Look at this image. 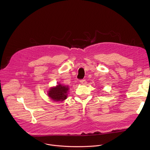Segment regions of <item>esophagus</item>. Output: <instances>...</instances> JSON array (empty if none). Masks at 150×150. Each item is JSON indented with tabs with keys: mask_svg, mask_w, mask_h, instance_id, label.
Listing matches in <instances>:
<instances>
[{
	"mask_svg": "<svg viewBox=\"0 0 150 150\" xmlns=\"http://www.w3.org/2000/svg\"><path fill=\"white\" fill-rule=\"evenodd\" d=\"M79 82H80L81 83H82V84H83V85H85V83H87V81H85V79H81V80L79 81Z\"/></svg>",
	"mask_w": 150,
	"mask_h": 150,
	"instance_id": "34e87169",
	"label": "esophagus"
}]
</instances>
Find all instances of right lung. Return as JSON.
<instances>
[{
    "instance_id": "1",
    "label": "right lung",
    "mask_w": 150,
    "mask_h": 150,
    "mask_svg": "<svg viewBox=\"0 0 150 150\" xmlns=\"http://www.w3.org/2000/svg\"><path fill=\"white\" fill-rule=\"evenodd\" d=\"M69 87L61 84L57 85L54 87H52L48 91L49 97L55 101H62L67 98Z\"/></svg>"
}]
</instances>
